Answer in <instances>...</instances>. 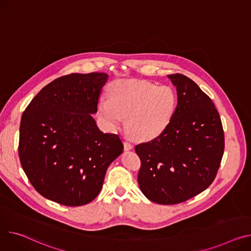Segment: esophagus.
Returning <instances> with one entry per match:
<instances>
[{
	"instance_id": "1",
	"label": "esophagus",
	"mask_w": 251,
	"mask_h": 251,
	"mask_svg": "<svg viewBox=\"0 0 251 251\" xmlns=\"http://www.w3.org/2000/svg\"><path fill=\"white\" fill-rule=\"evenodd\" d=\"M124 149H125V150H131V149H133V145H132L130 142L125 141V142H124Z\"/></svg>"
}]
</instances>
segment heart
Returning <instances> with one entry per match:
<instances>
[{
    "instance_id": "heart-1",
    "label": "heart",
    "mask_w": 251,
    "mask_h": 251,
    "mask_svg": "<svg viewBox=\"0 0 251 251\" xmlns=\"http://www.w3.org/2000/svg\"><path fill=\"white\" fill-rule=\"evenodd\" d=\"M109 98L98 105L100 116L113 129L127 118V129L137 140H151L171 124L177 105L172 87L147 80H119L109 87Z\"/></svg>"
}]
</instances>
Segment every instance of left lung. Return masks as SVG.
Listing matches in <instances>:
<instances>
[{
    "mask_svg": "<svg viewBox=\"0 0 251 251\" xmlns=\"http://www.w3.org/2000/svg\"><path fill=\"white\" fill-rule=\"evenodd\" d=\"M177 105L171 124L151 141L135 146L138 185L157 204L175 205L205 191L224 153V131L212 100L188 76L170 75Z\"/></svg>",
    "mask_w": 251,
    "mask_h": 251,
    "instance_id": "8db88e82",
    "label": "left lung"
}]
</instances>
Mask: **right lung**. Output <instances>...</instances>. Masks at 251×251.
<instances>
[{"label": "right lung", "mask_w": 251, "mask_h": 251, "mask_svg": "<svg viewBox=\"0 0 251 251\" xmlns=\"http://www.w3.org/2000/svg\"><path fill=\"white\" fill-rule=\"evenodd\" d=\"M108 79L104 73L71 74L45 86L23 112L19 157L31 185L64 206L99 195L108 166L123 152L117 134L103 133L91 114Z\"/></svg>", "instance_id": "right-lung-1"}]
</instances>
